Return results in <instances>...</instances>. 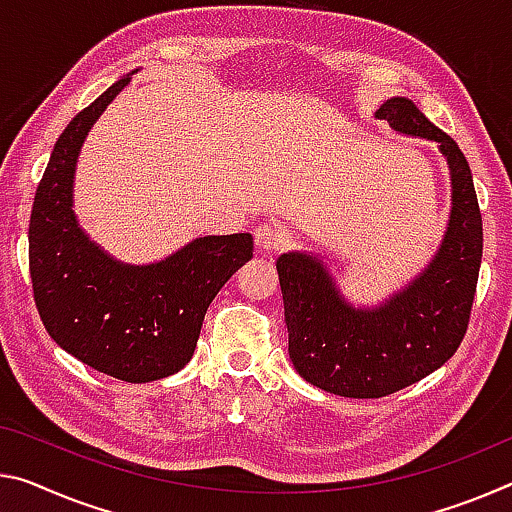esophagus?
Returning a JSON list of instances; mask_svg holds the SVG:
<instances>
[{"instance_id":"esophagus-1","label":"esophagus","mask_w":512,"mask_h":512,"mask_svg":"<svg viewBox=\"0 0 512 512\" xmlns=\"http://www.w3.org/2000/svg\"><path fill=\"white\" fill-rule=\"evenodd\" d=\"M253 237L257 250H262V253H273L285 243V232L278 223H259L253 230Z\"/></svg>"}]
</instances>
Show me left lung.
<instances>
[{
    "label": "left lung",
    "mask_w": 512,
    "mask_h": 512,
    "mask_svg": "<svg viewBox=\"0 0 512 512\" xmlns=\"http://www.w3.org/2000/svg\"><path fill=\"white\" fill-rule=\"evenodd\" d=\"M396 134L437 143L451 175V212L440 248L424 271L380 305H353L314 253H282L280 275L289 358L307 383L348 399L394 394L458 351L472 312L483 257V221L472 170L456 141L408 97L380 104Z\"/></svg>",
    "instance_id": "8db88e82"
}]
</instances>
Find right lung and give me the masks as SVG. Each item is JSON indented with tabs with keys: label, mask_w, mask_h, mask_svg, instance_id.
<instances>
[{
	"label": "right lung",
	"mask_w": 512,
	"mask_h": 512,
	"mask_svg": "<svg viewBox=\"0 0 512 512\" xmlns=\"http://www.w3.org/2000/svg\"><path fill=\"white\" fill-rule=\"evenodd\" d=\"M132 75L56 141L31 209L29 271L40 319L63 351L125 383H150L191 360L209 303L253 257V237H198L159 262L125 264L81 230L72 207L81 145Z\"/></svg>",
	"instance_id": "obj_1"
}]
</instances>
